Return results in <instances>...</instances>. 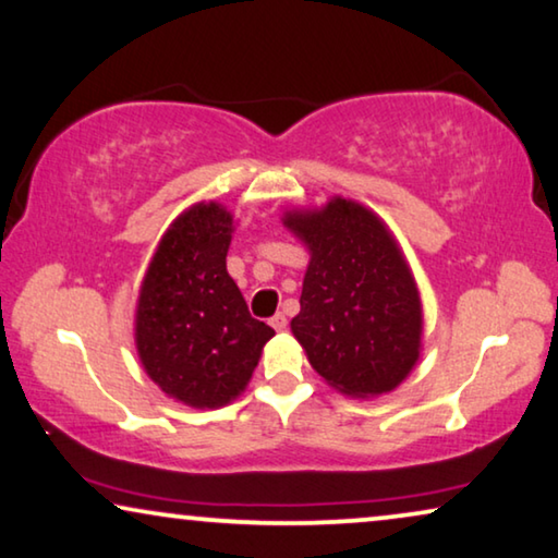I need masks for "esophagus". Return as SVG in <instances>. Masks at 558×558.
I'll return each mask as SVG.
<instances>
[{"label": "esophagus", "instance_id": "esophagus-1", "mask_svg": "<svg viewBox=\"0 0 558 558\" xmlns=\"http://www.w3.org/2000/svg\"><path fill=\"white\" fill-rule=\"evenodd\" d=\"M269 325L274 327V329H277V332H281V329H287V317H284V314H274V317L269 319Z\"/></svg>", "mask_w": 558, "mask_h": 558}]
</instances>
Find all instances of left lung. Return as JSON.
Segmentation results:
<instances>
[{
    "label": "left lung",
    "instance_id": "obj_1",
    "mask_svg": "<svg viewBox=\"0 0 558 558\" xmlns=\"http://www.w3.org/2000/svg\"><path fill=\"white\" fill-rule=\"evenodd\" d=\"M310 252L292 335L347 398L392 392L420 360L423 302L413 269L373 208L332 196L281 216Z\"/></svg>",
    "mask_w": 558,
    "mask_h": 558
}]
</instances>
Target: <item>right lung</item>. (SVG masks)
Listing matches in <instances>:
<instances>
[{
    "mask_svg": "<svg viewBox=\"0 0 558 558\" xmlns=\"http://www.w3.org/2000/svg\"><path fill=\"white\" fill-rule=\"evenodd\" d=\"M233 216L201 201L160 236L135 306L141 365L168 398L196 410L246 390L274 329L248 314L226 271Z\"/></svg>",
    "mask_w": 558,
    "mask_h": 558,
    "instance_id": "add662e5",
    "label": "right lung"
}]
</instances>
